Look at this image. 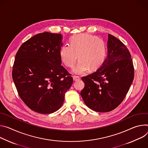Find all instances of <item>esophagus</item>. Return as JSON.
Returning a JSON list of instances; mask_svg holds the SVG:
<instances>
[{"label": "esophagus", "instance_id": "esophagus-1", "mask_svg": "<svg viewBox=\"0 0 148 148\" xmlns=\"http://www.w3.org/2000/svg\"><path fill=\"white\" fill-rule=\"evenodd\" d=\"M73 80H75V81H78L80 79V77L77 76H73Z\"/></svg>", "mask_w": 148, "mask_h": 148}]
</instances>
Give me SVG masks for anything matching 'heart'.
<instances>
[{
    "label": "heart",
    "instance_id": "heart-1",
    "mask_svg": "<svg viewBox=\"0 0 148 148\" xmlns=\"http://www.w3.org/2000/svg\"><path fill=\"white\" fill-rule=\"evenodd\" d=\"M71 45H64L60 51V57L63 64L73 68L77 60L79 62L73 72L83 75L90 69L99 68L105 60L106 49L103 41L88 34H79L73 36Z\"/></svg>",
    "mask_w": 148,
    "mask_h": 148
}]
</instances>
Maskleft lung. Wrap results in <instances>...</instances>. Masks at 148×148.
<instances>
[{
  "instance_id": "obj_1",
  "label": "left lung",
  "mask_w": 148,
  "mask_h": 148,
  "mask_svg": "<svg viewBox=\"0 0 148 148\" xmlns=\"http://www.w3.org/2000/svg\"><path fill=\"white\" fill-rule=\"evenodd\" d=\"M134 78L133 61L128 49L108 34L107 57L95 72L82 77L85 86L80 95L90 109L110 112L122 102Z\"/></svg>"
}]
</instances>
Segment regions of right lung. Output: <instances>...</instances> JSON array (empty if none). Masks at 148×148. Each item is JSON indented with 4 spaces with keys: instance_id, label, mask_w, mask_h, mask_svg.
I'll list each match as a JSON object with an SVG mask.
<instances>
[{
    "instance_id": "obj_1",
    "label": "right lung",
    "mask_w": 148,
    "mask_h": 148,
    "mask_svg": "<svg viewBox=\"0 0 148 148\" xmlns=\"http://www.w3.org/2000/svg\"><path fill=\"white\" fill-rule=\"evenodd\" d=\"M62 39L60 34L40 33L24 42L15 56L12 78L16 89L23 102L39 113L59 109L73 83L61 66Z\"/></svg>"
}]
</instances>
